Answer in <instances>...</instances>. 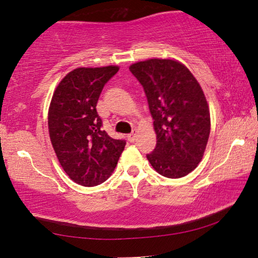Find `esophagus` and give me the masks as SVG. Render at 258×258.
<instances>
[{"instance_id": "esophagus-1", "label": "esophagus", "mask_w": 258, "mask_h": 258, "mask_svg": "<svg viewBox=\"0 0 258 258\" xmlns=\"http://www.w3.org/2000/svg\"><path fill=\"white\" fill-rule=\"evenodd\" d=\"M137 137H138V135H137V131H133L132 133L127 135V139H128L130 142H134L135 140H137Z\"/></svg>"}]
</instances>
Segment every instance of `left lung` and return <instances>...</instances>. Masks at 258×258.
<instances>
[{"label": "left lung", "mask_w": 258, "mask_h": 258, "mask_svg": "<svg viewBox=\"0 0 258 258\" xmlns=\"http://www.w3.org/2000/svg\"><path fill=\"white\" fill-rule=\"evenodd\" d=\"M141 83L154 118L157 145L147 155L155 171L183 177L202 161L211 133V115L199 83L184 64L149 59L131 64Z\"/></svg>", "instance_id": "left-lung-1"}]
</instances>
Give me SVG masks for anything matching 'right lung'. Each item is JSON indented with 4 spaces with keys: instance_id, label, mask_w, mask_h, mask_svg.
<instances>
[{
    "instance_id": "obj_1",
    "label": "right lung",
    "mask_w": 258,
    "mask_h": 258,
    "mask_svg": "<svg viewBox=\"0 0 258 258\" xmlns=\"http://www.w3.org/2000/svg\"><path fill=\"white\" fill-rule=\"evenodd\" d=\"M117 66L76 68L56 86L49 108L51 143L63 171L84 186L101 184L115 169L126 141L102 131L97 103Z\"/></svg>"
}]
</instances>
